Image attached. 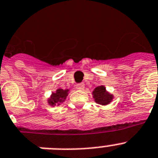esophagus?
I'll return each mask as SVG.
<instances>
[{"instance_id":"34e87169","label":"esophagus","mask_w":158,"mask_h":158,"mask_svg":"<svg viewBox=\"0 0 158 158\" xmlns=\"http://www.w3.org/2000/svg\"><path fill=\"white\" fill-rule=\"evenodd\" d=\"M76 89L78 90H83L85 89V85L83 83H79L76 85Z\"/></svg>"}]
</instances>
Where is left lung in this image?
<instances>
[{"label":"left lung","mask_w":158,"mask_h":158,"mask_svg":"<svg viewBox=\"0 0 158 158\" xmlns=\"http://www.w3.org/2000/svg\"><path fill=\"white\" fill-rule=\"evenodd\" d=\"M93 98L96 103L102 105V106H107L113 101L114 96L108 92L106 87L103 85L96 87L92 93Z\"/></svg>","instance_id":"8db88e82"}]
</instances>
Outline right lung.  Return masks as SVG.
Returning a JSON list of instances; mask_svg holds the SVG:
<instances>
[{"label":"right lung","mask_w":158,"mask_h":158,"mask_svg":"<svg viewBox=\"0 0 158 158\" xmlns=\"http://www.w3.org/2000/svg\"><path fill=\"white\" fill-rule=\"evenodd\" d=\"M70 89H56L55 92H52L50 97L48 98L47 102L50 106H60V104L65 101L67 96L69 95Z\"/></svg>","instance_id":"obj_1"}]
</instances>
